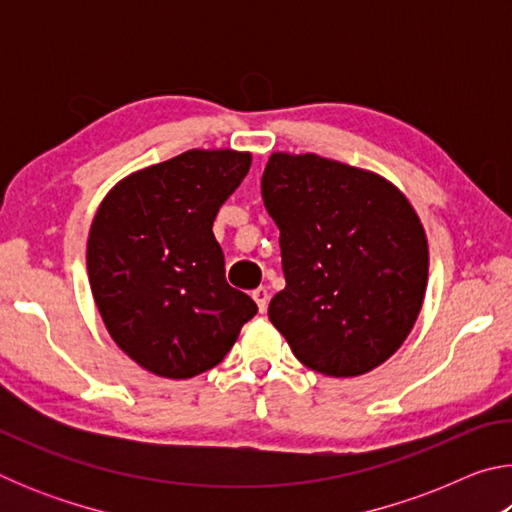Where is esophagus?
Listing matches in <instances>:
<instances>
[{
    "mask_svg": "<svg viewBox=\"0 0 512 512\" xmlns=\"http://www.w3.org/2000/svg\"><path fill=\"white\" fill-rule=\"evenodd\" d=\"M253 300L257 302V309L264 314L266 307H268V291H266V287L255 289V291H253Z\"/></svg>",
    "mask_w": 512,
    "mask_h": 512,
    "instance_id": "1",
    "label": "esophagus"
}]
</instances>
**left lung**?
Returning <instances> with one entry per match:
<instances>
[{
	"label": "left lung",
	"instance_id": "1",
	"mask_svg": "<svg viewBox=\"0 0 512 512\" xmlns=\"http://www.w3.org/2000/svg\"><path fill=\"white\" fill-rule=\"evenodd\" d=\"M262 198L287 277L268 318L298 361L359 377L391 359L429 277L427 235L409 198L375 171L282 151L266 162Z\"/></svg>",
	"mask_w": 512,
	"mask_h": 512
}]
</instances>
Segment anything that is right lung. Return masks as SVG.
<instances>
[{
  "instance_id": "add662e5",
  "label": "right lung",
  "mask_w": 512,
  "mask_h": 512,
  "mask_svg": "<svg viewBox=\"0 0 512 512\" xmlns=\"http://www.w3.org/2000/svg\"><path fill=\"white\" fill-rule=\"evenodd\" d=\"M253 155L192 149L121 178L88 237L92 298L137 366L192 379L221 363L257 305L225 282L212 223Z\"/></svg>"
}]
</instances>
